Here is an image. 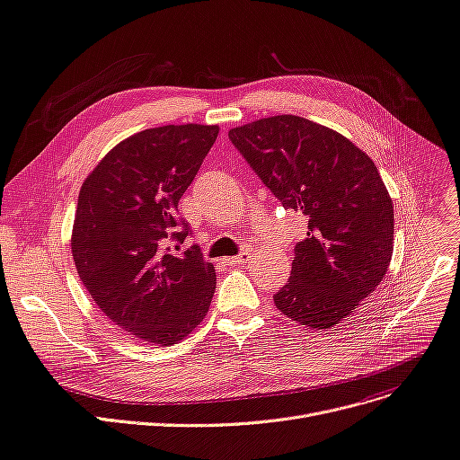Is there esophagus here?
<instances>
[{"label":"esophagus","instance_id":"34e87169","mask_svg":"<svg viewBox=\"0 0 460 460\" xmlns=\"http://www.w3.org/2000/svg\"><path fill=\"white\" fill-rule=\"evenodd\" d=\"M250 259H252V250H243V252L238 253V255L229 257V259H227V263H229V265H233V267H236V265H244V263H248Z\"/></svg>","mask_w":460,"mask_h":460}]
</instances>
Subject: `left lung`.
Instances as JSON below:
<instances>
[{"mask_svg":"<svg viewBox=\"0 0 460 460\" xmlns=\"http://www.w3.org/2000/svg\"><path fill=\"white\" fill-rule=\"evenodd\" d=\"M229 141L284 208L308 217L276 308L312 329L341 323L393 255V203L374 162L341 133L291 114L234 128Z\"/></svg>","mask_w":460,"mask_h":460,"instance_id":"8db88e82","label":"left lung"}]
</instances>
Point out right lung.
Returning <instances> with one entry per match:
<instances>
[{"mask_svg": "<svg viewBox=\"0 0 460 460\" xmlns=\"http://www.w3.org/2000/svg\"><path fill=\"white\" fill-rule=\"evenodd\" d=\"M217 126L145 129L114 146L83 184L71 250L95 305L138 341L171 346L208 312L216 272L191 234L178 201L193 182ZM178 248V246H176Z\"/></svg>", "mask_w": 460, "mask_h": 460, "instance_id": "right-lung-1", "label": "right lung"}]
</instances>
